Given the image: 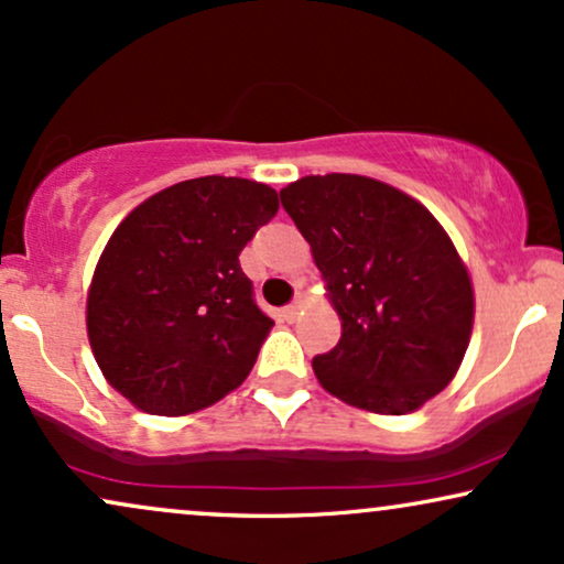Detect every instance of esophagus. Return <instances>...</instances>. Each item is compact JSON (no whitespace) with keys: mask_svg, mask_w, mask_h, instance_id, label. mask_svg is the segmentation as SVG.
Segmentation results:
<instances>
[{"mask_svg":"<svg viewBox=\"0 0 564 564\" xmlns=\"http://www.w3.org/2000/svg\"><path fill=\"white\" fill-rule=\"evenodd\" d=\"M301 311H303V301H295V303L284 305V308H282V316L288 318V322H295V318H297V314H301Z\"/></svg>","mask_w":564,"mask_h":564,"instance_id":"1","label":"esophagus"}]
</instances>
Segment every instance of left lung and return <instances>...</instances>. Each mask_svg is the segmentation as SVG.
I'll use <instances>...</instances> for the list:
<instances>
[{"instance_id": "1", "label": "left lung", "mask_w": 564, "mask_h": 564, "mask_svg": "<svg viewBox=\"0 0 564 564\" xmlns=\"http://www.w3.org/2000/svg\"><path fill=\"white\" fill-rule=\"evenodd\" d=\"M280 196L343 324L337 347L314 358L318 384L379 415L426 405L474 332V282L455 242L426 206L373 177L308 175Z\"/></svg>"}]
</instances>
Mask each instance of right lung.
<instances>
[{
  "label": "right lung",
  "instance_id": "add662e5",
  "mask_svg": "<svg viewBox=\"0 0 564 564\" xmlns=\"http://www.w3.org/2000/svg\"><path fill=\"white\" fill-rule=\"evenodd\" d=\"M276 208L274 187L208 175L117 225L88 284L86 329L104 379L138 410L196 413L248 379L274 322L238 256Z\"/></svg>",
  "mask_w": 564,
  "mask_h": 564
}]
</instances>
